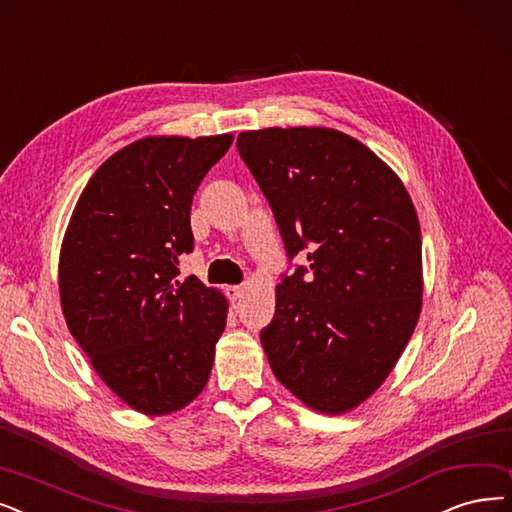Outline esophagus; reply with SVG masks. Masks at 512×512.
<instances>
[{
    "label": "esophagus",
    "mask_w": 512,
    "mask_h": 512,
    "mask_svg": "<svg viewBox=\"0 0 512 512\" xmlns=\"http://www.w3.org/2000/svg\"><path fill=\"white\" fill-rule=\"evenodd\" d=\"M227 296H229V300L237 302V300L243 296V288H241V285H229V288H227Z\"/></svg>",
    "instance_id": "34e87169"
}]
</instances>
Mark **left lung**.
Here are the masks:
<instances>
[{
  "label": "left lung",
  "instance_id": "1",
  "mask_svg": "<svg viewBox=\"0 0 512 512\" xmlns=\"http://www.w3.org/2000/svg\"><path fill=\"white\" fill-rule=\"evenodd\" d=\"M237 149L275 214L285 252L260 332L277 380L321 414L370 397L410 342L422 306V237L401 178L332 128L241 132ZM310 275L306 276L305 273Z\"/></svg>",
  "mask_w": 512,
  "mask_h": 512
}]
</instances>
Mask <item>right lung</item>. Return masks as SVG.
<instances>
[{
    "label": "right lung",
    "mask_w": 512,
    "mask_h": 512,
    "mask_svg": "<svg viewBox=\"0 0 512 512\" xmlns=\"http://www.w3.org/2000/svg\"><path fill=\"white\" fill-rule=\"evenodd\" d=\"M231 145L233 134L140 138L94 172L69 220L58 262L69 332L140 414H172L208 384L229 304L176 275L193 252V195Z\"/></svg>",
    "instance_id": "obj_1"
}]
</instances>
